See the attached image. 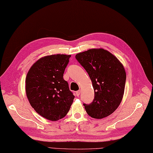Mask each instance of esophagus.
Wrapping results in <instances>:
<instances>
[{
  "label": "esophagus",
  "instance_id": "34e87169",
  "mask_svg": "<svg viewBox=\"0 0 153 153\" xmlns=\"http://www.w3.org/2000/svg\"><path fill=\"white\" fill-rule=\"evenodd\" d=\"M80 93H81V91H77L76 92V94L77 96H79L80 95Z\"/></svg>",
  "mask_w": 153,
  "mask_h": 153
}]
</instances>
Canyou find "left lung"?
Listing matches in <instances>:
<instances>
[{
    "label": "left lung",
    "mask_w": 153,
    "mask_h": 153,
    "mask_svg": "<svg viewBox=\"0 0 153 153\" xmlns=\"http://www.w3.org/2000/svg\"><path fill=\"white\" fill-rule=\"evenodd\" d=\"M92 81L94 99L83 104L87 114L93 118L102 119L112 114L123 99L126 72L122 63L108 51L89 49L76 55Z\"/></svg>",
    "instance_id": "obj_1"
}]
</instances>
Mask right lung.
I'll return each instance as SVG.
<instances>
[{
  "mask_svg": "<svg viewBox=\"0 0 153 153\" xmlns=\"http://www.w3.org/2000/svg\"><path fill=\"white\" fill-rule=\"evenodd\" d=\"M70 57L65 54L42 57L26 75V93L31 106L50 121H57L67 114L75 97L63 79Z\"/></svg>",
  "mask_w": 153,
  "mask_h": 153,
  "instance_id": "right-lung-1",
  "label": "right lung"
}]
</instances>
